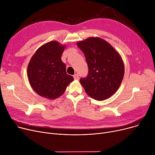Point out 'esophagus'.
<instances>
[{
    "label": "esophagus",
    "mask_w": 155,
    "mask_h": 155,
    "mask_svg": "<svg viewBox=\"0 0 155 155\" xmlns=\"http://www.w3.org/2000/svg\"><path fill=\"white\" fill-rule=\"evenodd\" d=\"M73 78H74V79L75 80H78V79H79V75L77 74H74V75L73 76Z\"/></svg>",
    "instance_id": "34e87169"
}]
</instances>
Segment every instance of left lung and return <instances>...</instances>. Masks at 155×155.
Returning <instances> with one entry per match:
<instances>
[{"label":"left lung","mask_w":155,"mask_h":155,"mask_svg":"<svg viewBox=\"0 0 155 155\" xmlns=\"http://www.w3.org/2000/svg\"><path fill=\"white\" fill-rule=\"evenodd\" d=\"M83 52L88 66L86 77L80 83L86 93L96 100H104L119 88L124 73L120 54L104 40L90 38L77 43Z\"/></svg>","instance_id":"left-lung-1"}]
</instances>
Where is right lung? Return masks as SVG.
I'll return each mask as SVG.
<instances>
[{
    "label": "right lung",
    "instance_id": "obj_1",
    "mask_svg": "<svg viewBox=\"0 0 155 155\" xmlns=\"http://www.w3.org/2000/svg\"><path fill=\"white\" fill-rule=\"evenodd\" d=\"M64 48L57 41L48 42L36 51L29 63L27 77L32 89L41 96L56 99L74 80L66 73V66L61 61Z\"/></svg>",
    "mask_w": 155,
    "mask_h": 155
}]
</instances>
